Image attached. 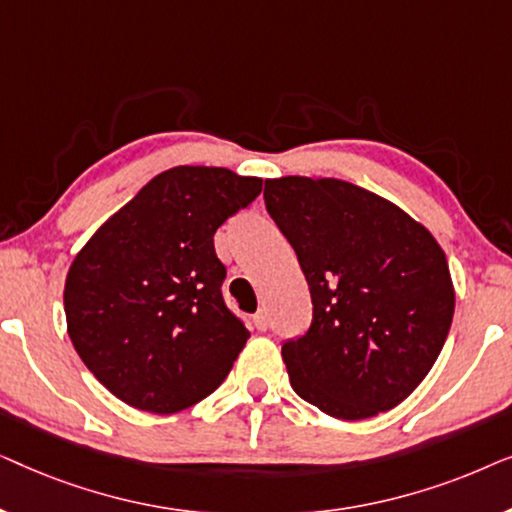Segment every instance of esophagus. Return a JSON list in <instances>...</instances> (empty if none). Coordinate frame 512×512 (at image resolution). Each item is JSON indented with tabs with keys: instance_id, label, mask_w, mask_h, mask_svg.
I'll return each instance as SVG.
<instances>
[{
	"instance_id": "1",
	"label": "esophagus",
	"mask_w": 512,
	"mask_h": 512,
	"mask_svg": "<svg viewBox=\"0 0 512 512\" xmlns=\"http://www.w3.org/2000/svg\"><path fill=\"white\" fill-rule=\"evenodd\" d=\"M268 312L265 310H258L256 314H254V326L258 328V331H265V328H268Z\"/></svg>"
}]
</instances>
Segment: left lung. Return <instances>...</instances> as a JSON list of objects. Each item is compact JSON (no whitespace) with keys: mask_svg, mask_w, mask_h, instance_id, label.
I'll list each match as a JSON object with an SVG mask.
<instances>
[{"mask_svg":"<svg viewBox=\"0 0 512 512\" xmlns=\"http://www.w3.org/2000/svg\"><path fill=\"white\" fill-rule=\"evenodd\" d=\"M263 195L314 305L310 331L282 347L293 391L338 419L396 408L450 333L443 247L394 202L349 181L265 179Z\"/></svg>","mask_w":512,"mask_h":512,"instance_id":"left-lung-1","label":"left lung"}]
</instances>
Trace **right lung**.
Instances as JSON below:
<instances>
[{
    "label": "right lung",
    "mask_w": 512,
    "mask_h": 512,
    "mask_svg": "<svg viewBox=\"0 0 512 512\" xmlns=\"http://www.w3.org/2000/svg\"><path fill=\"white\" fill-rule=\"evenodd\" d=\"M263 179L179 165L153 177L74 256L67 333L116 398L156 415L212 394L249 340L221 296L214 233Z\"/></svg>",
    "instance_id": "obj_1"
}]
</instances>
